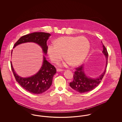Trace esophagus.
I'll return each instance as SVG.
<instances>
[{
  "label": "esophagus",
  "mask_w": 122,
  "mask_h": 122,
  "mask_svg": "<svg viewBox=\"0 0 122 122\" xmlns=\"http://www.w3.org/2000/svg\"><path fill=\"white\" fill-rule=\"evenodd\" d=\"M64 71V70L61 69H57V72H60V71Z\"/></svg>",
  "instance_id": "esophagus-1"
}]
</instances>
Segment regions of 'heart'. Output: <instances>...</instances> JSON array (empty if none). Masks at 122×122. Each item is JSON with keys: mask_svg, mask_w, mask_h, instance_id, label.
<instances>
[{"mask_svg": "<svg viewBox=\"0 0 122 122\" xmlns=\"http://www.w3.org/2000/svg\"><path fill=\"white\" fill-rule=\"evenodd\" d=\"M89 41L85 36H65L58 38L48 46L47 52L53 62L59 63L63 58L67 63L77 66L84 60L90 50Z\"/></svg>", "mask_w": 122, "mask_h": 122, "instance_id": "b5f03b06", "label": "heart"}]
</instances>
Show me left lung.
Masks as SVG:
<instances>
[{
	"label": "left lung",
	"instance_id": "left-lung-1",
	"mask_svg": "<svg viewBox=\"0 0 122 122\" xmlns=\"http://www.w3.org/2000/svg\"><path fill=\"white\" fill-rule=\"evenodd\" d=\"M103 47L102 52L105 55L107 60L106 68L104 72L98 78L96 79H92L88 77L85 75L83 70V65H81L76 68L73 76V81L70 82V86L76 92L79 93H85L91 91L98 86L102 81L107 70L108 55L107 49L104 45H103Z\"/></svg>",
	"mask_w": 122,
	"mask_h": 122
}]
</instances>
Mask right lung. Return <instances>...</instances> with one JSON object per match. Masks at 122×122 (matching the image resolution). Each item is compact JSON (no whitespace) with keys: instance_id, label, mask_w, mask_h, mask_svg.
<instances>
[{"instance_id":"right-lung-1","label":"right lung","mask_w":122,"mask_h":122,"mask_svg":"<svg viewBox=\"0 0 122 122\" xmlns=\"http://www.w3.org/2000/svg\"><path fill=\"white\" fill-rule=\"evenodd\" d=\"M50 36L49 33L42 32L25 35L15 43L13 48L21 43L33 42L39 45L44 53L46 54L48 48L46 41ZM10 64L12 71L16 81L24 89L32 94H41L47 90L52 85L53 77L56 73L55 67L47 61L44 57L40 70L34 76L28 78H22L18 76L13 68L11 62Z\"/></svg>"}]
</instances>
